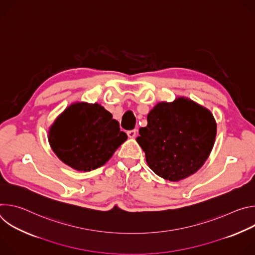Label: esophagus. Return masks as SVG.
I'll return each instance as SVG.
<instances>
[{"label": "esophagus", "mask_w": 255, "mask_h": 255, "mask_svg": "<svg viewBox=\"0 0 255 255\" xmlns=\"http://www.w3.org/2000/svg\"><path fill=\"white\" fill-rule=\"evenodd\" d=\"M136 134H137V131L136 130H130L127 132V135L129 138H135L136 137Z\"/></svg>", "instance_id": "1"}]
</instances>
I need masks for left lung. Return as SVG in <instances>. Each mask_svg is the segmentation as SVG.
I'll return each instance as SVG.
<instances>
[{"label":"left lung","mask_w":255,"mask_h":255,"mask_svg":"<svg viewBox=\"0 0 255 255\" xmlns=\"http://www.w3.org/2000/svg\"><path fill=\"white\" fill-rule=\"evenodd\" d=\"M216 134L217 123L210 110L189 98L177 97L153 107L147 126L139 129L136 141L158 176L178 181L204 165Z\"/></svg>","instance_id":"8db88e82"}]
</instances>
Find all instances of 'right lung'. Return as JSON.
Instances as JSON below:
<instances>
[{
  "instance_id": "right-lung-1",
  "label": "right lung",
  "mask_w": 255,
  "mask_h": 255,
  "mask_svg": "<svg viewBox=\"0 0 255 255\" xmlns=\"http://www.w3.org/2000/svg\"><path fill=\"white\" fill-rule=\"evenodd\" d=\"M126 139L119 122L98 103L71 104L48 131L50 147L56 156L84 172L104 165Z\"/></svg>"
}]
</instances>
